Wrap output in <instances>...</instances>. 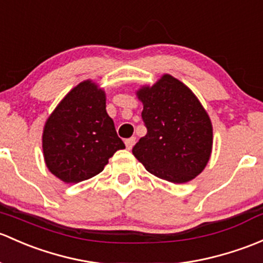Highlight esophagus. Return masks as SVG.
I'll use <instances>...</instances> for the list:
<instances>
[{
    "instance_id": "esophagus-1",
    "label": "esophagus",
    "mask_w": 263,
    "mask_h": 263,
    "mask_svg": "<svg viewBox=\"0 0 263 263\" xmlns=\"http://www.w3.org/2000/svg\"><path fill=\"white\" fill-rule=\"evenodd\" d=\"M124 143H126V147L128 148V150H131V148L134 147L135 143H136V137H129V139L124 141Z\"/></svg>"
}]
</instances>
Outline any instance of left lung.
I'll return each mask as SVG.
<instances>
[{
  "mask_svg": "<svg viewBox=\"0 0 263 263\" xmlns=\"http://www.w3.org/2000/svg\"><path fill=\"white\" fill-rule=\"evenodd\" d=\"M147 134L132 154L148 173L175 184L198 176L208 164L213 127L197 96L179 79L164 74L137 90Z\"/></svg>",
  "mask_w": 263,
  "mask_h": 263,
  "instance_id": "left-lung-1",
  "label": "left lung"
}]
</instances>
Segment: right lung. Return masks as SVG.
Masks as SVG:
<instances>
[{
	"instance_id": "1",
	"label": "right lung",
	"mask_w": 263,
	"mask_h": 263,
	"mask_svg": "<svg viewBox=\"0 0 263 263\" xmlns=\"http://www.w3.org/2000/svg\"><path fill=\"white\" fill-rule=\"evenodd\" d=\"M124 148L106 110V93L92 81L74 87L52 110L43 132L49 171L64 182H79L103 171Z\"/></svg>"
}]
</instances>
